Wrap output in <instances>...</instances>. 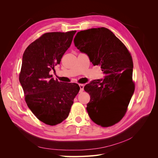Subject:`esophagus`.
I'll return each mask as SVG.
<instances>
[{"mask_svg": "<svg viewBox=\"0 0 158 158\" xmlns=\"http://www.w3.org/2000/svg\"><path fill=\"white\" fill-rule=\"evenodd\" d=\"M79 88H80V92H83V90H84V86H85V85H82V84H79Z\"/></svg>", "mask_w": 158, "mask_h": 158, "instance_id": "esophagus-1", "label": "esophagus"}]
</instances>
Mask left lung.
I'll return each instance as SVG.
<instances>
[{
	"instance_id": "obj_1",
	"label": "left lung",
	"mask_w": 158,
	"mask_h": 158,
	"mask_svg": "<svg viewBox=\"0 0 158 158\" xmlns=\"http://www.w3.org/2000/svg\"><path fill=\"white\" fill-rule=\"evenodd\" d=\"M74 44L86 53L94 65H101L104 79L94 80L84 89L90 96L86 110L98 126L110 127L126 114L135 92L133 62L131 53L108 29L92 28L78 32Z\"/></svg>"
}]
</instances>
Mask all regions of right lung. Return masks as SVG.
Here are the masks:
<instances>
[{"label":"right lung","instance_id":"add662e5","mask_svg":"<svg viewBox=\"0 0 158 158\" xmlns=\"http://www.w3.org/2000/svg\"><path fill=\"white\" fill-rule=\"evenodd\" d=\"M76 31L47 32L24 51L19 81L29 108L47 125L56 126L68 117L73 99L79 92L77 84L54 80L50 71L60 64L70 47Z\"/></svg>","mask_w":158,"mask_h":158}]
</instances>
